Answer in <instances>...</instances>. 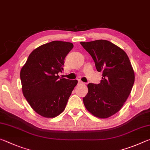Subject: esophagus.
Returning a JSON list of instances; mask_svg holds the SVG:
<instances>
[{
	"mask_svg": "<svg viewBox=\"0 0 150 150\" xmlns=\"http://www.w3.org/2000/svg\"><path fill=\"white\" fill-rule=\"evenodd\" d=\"M81 84H83V83L81 81H78V85H81Z\"/></svg>",
	"mask_w": 150,
	"mask_h": 150,
	"instance_id": "1",
	"label": "esophagus"
}]
</instances>
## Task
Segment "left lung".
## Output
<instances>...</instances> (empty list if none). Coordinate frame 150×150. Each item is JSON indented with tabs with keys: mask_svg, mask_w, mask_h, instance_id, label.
Segmentation results:
<instances>
[{
	"mask_svg": "<svg viewBox=\"0 0 150 150\" xmlns=\"http://www.w3.org/2000/svg\"><path fill=\"white\" fill-rule=\"evenodd\" d=\"M95 62L97 71L103 72L99 84L88 83L83 103L88 112L106 118L120 110L134 83V72L128 55L107 40L81 42Z\"/></svg>",
	"mask_w": 150,
	"mask_h": 150,
	"instance_id": "obj_1",
	"label": "left lung"
}]
</instances>
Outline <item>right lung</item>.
<instances>
[{
	"label": "right lung",
	"instance_id": "add662e5",
	"mask_svg": "<svg viewBox=\"0 0 150 150\" xmlns=\"http://www.w3.org/2000/svg\"><path fill=\"white\" fill-rule=\"evenodd\" d=\"M72 43L53 41L30 54L20 71L22 93L35 112L54 118L65 110L77 80L59 78L64 59L73 49Z\"/></svg>",
	"mask_w": 150,
	"mask_h": 150
}]
</instances>
